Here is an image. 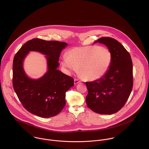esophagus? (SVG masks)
<instances>
[{
    "label": "esophagus",
    "instance_id": "1",
    "mask_svg": "<svg viewBox=\"0 0 149 149\" xmlns=\"http://www.w3.org/2000/svg\"><path fill=\"white\" fill-rule=\"evenodd\" d=\"M80 80L79 79H74V84H77L78 83H80Z\"/></svg>",
    "mask_w": 149,
    "mask_h": 149
}]
</instances>
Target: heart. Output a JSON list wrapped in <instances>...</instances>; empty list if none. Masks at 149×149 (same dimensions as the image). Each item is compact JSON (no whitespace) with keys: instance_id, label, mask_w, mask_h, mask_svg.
I'll list each match as a JSON object with an SVG mask.
<instances>
[{"instance_id":"obj_1","label":"heart","mask_w":149,"mask_h":149,"mask_svg":"<svg viewBox=\"0 0 149 149\" xmlns=\"http://www.w3.org/2000/svg\"><path fill=\"white\" fill-rule=\"evenodd\" d=\"M112 60V53L107 47L96 45L75 47L67 52L62 64L69 73L77 72L80 68L83 79L95 81L107 74Z\"/></svg>"}]
</instances>
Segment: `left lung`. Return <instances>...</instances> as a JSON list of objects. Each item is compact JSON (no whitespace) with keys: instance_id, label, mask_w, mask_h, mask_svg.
<instances>
[{"instance_id":"obj_1","label":"left lung","mask_w":149,"mask_h":149,"mask_svg":"<svg viewBox=\"0 0 149 149\" xmlns=\"http://www.w3.org/2000/svg\"><path fill=\"white\" fill-rule=\"evenodd\" d=\"M111 51L112 60L107 74L100 79L86 82L88 107L101 115H112L125 105L133 87V65L130 54L121 43L111 37L96 41Z\"/></svg>"}]
</instances>
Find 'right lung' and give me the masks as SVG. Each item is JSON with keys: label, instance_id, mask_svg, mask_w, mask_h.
<instances>
[{"label": "right lung", "instance_id": "1", "mask_svg": "<svg viewBox=\"0 0 149 149\" xmlns=\"http://www.w3.org/2000/svg\"><path fill=\"white\" fill-rule=\"evenodd\" d=\"M68 44L58 41L34 38L27 41L15 54L13 61V86L23 107L30 113L43 118L58 115L66 104V92L74 86V79L58 70L61 53ZM30 51L46 56L48 70L38 79L29 78L23 63Z\"/></svg>", "mask_w": 149, "mask_h": 149}]
</instances>
